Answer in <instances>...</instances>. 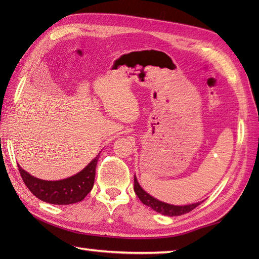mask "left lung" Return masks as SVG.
Segmentation results:
<instances>
[{"instance_id": "obj_1", "label": "left lung", "mask_w": 259, "mask_h": 259, "mask_svg": "<svg viewBox=\"0 0 259 259\" xmlns=\"http://www.w3.org/2000/svg\"><path fill=\"white\" fill-rule=\"evenodd\" d=\"M135 192L136 195L138 196L139 199L142 201L144 205L150 207L153 210L157 212H160L162 214H166V216H180V214H185L187 212L191 211L192 209H195L197 206H199L200 202H196V203H191V205H186V206H175V205H169V203L159 201L156 198H153L149 194L141 188L138 181H137V178L135 176Z\"/></svg>"}]
</instances>
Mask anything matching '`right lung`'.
Returning <instances> with one entry per match:
<instances>
[{"label":"right lung","mask_w":259,"mask_h":259,"mask_svg":"<svg viewBox=\"0 0 259 259\" xmlns=\"http://www.w3.org/2000/svg\"><path fill=\"white\" fill-rule=\"evenodd\" d=\"M98 159L99 155L80 172L72 177L57 181L35 178L27 174L19 164L18 167L25 186L38 199L53 205H70L83 200L91 191L95 184Z\"/></svg>","instance_id":"1"}]
</instances>
